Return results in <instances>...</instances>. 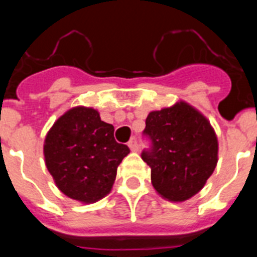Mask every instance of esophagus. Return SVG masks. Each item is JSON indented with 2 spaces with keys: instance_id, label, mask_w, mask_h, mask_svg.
Returning a JSON list of instances; mask_svg holds the SVG:
<instances>
[{
  "instance_id": "1",
  "label": "esophagus",
  "mask_w": 257,
  "mask_h": 257,
  "mask_svg": "<svg viewBox=\"0 0 257 257\" xmlns=\"http://www.w3.org/2000/svg\"><path fill=\"white\" fill-rule=\"evenodd\" d=\"M128 148H130L133 152L139 151V144H138V140H136V138H133V139L128 142Z\"/></svg>"
}]
</instances>
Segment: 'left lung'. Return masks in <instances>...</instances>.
<instances>
[{
	"label": "left lung",
	"mask_w": 257,
	"mask_h": 257,
	"mask_svg": "<svg viewBox=\"0 0 257 257\" xmlns=\"http://www.w3.org/2000/svg\"><path fill=\"white\" fill-rule=\"evenodd\" d=\"M144 135L152 147L142 158L151 167L156 192L184 202L205 187L217 163L216 134L207 118L185 101L151 112Z\"/></svg>",
	"instance_id": "8db88e82"
}]
</instances>
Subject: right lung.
I'll use <instances>...</instances> for the list:
<instances>
[{"label": "right lung", "instance_id": "right-lung-1", "mask_svg": "<svg viewBox=\"0 0 257 257\" xmlns=\"http://www.w3.org/2000/svg\"><path fill=\"white\" fill-rule=\"evenodd\" d=\"M128 153L127 145L115 142L114 127L87 106H74L58 118L44 144L45 162L56 187L82 203L110 193L117 167Z\"/></svg>", "mask_w": 257, "mask_h": 257}]
</instances>
